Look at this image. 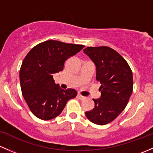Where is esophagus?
Segmentation results:
<instances>
[{
	"instance_id": "esophagus-1",
	"label": "esophagus",
	"mask_w": 153,
	"mask_h": 153,
	"mask_svg": "<svg viewBox=\"0 0 153 153\" xmlns=\"http://www.w3.org/2000/svg\"><path fill=\"white\" fill-rule=\"evenodd\" d=\"M77 97H78V98L80 100H85V97H84V96L81 95V94H77Z\"/></svg>"
}]
</instances>
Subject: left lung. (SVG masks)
<instances>
[{
	"label": "left lung",
	"mask_w": 153,
	"mask_h": 153,
	"mask_svg": "<svg viewBox=\"0 0 153 153\" xmlns=\"http://www.w3.org/2000/svg\"><path fill=\"white\" fill-rule=\"evenodd\" d=\"M84 52L97 66V80L101 83L95 107L85 112L93 123L105 125L113 122L127 106L133 92V73L127 61L108 46L87 47Z\"/></svg>",
	"instance_id": "1"
}]
</instances>
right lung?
Returning <instances> with one entry per match:
<instances>
[{"instance_id": "right-lung-1", "label": "right lung", "mask_w": 153, "mask_h": 153, "mask_svg": "<svg viewBox=\"0 0 153 153\" xmlns=\"http://www.w3.org/2000/svg\"><path fill=\"white\" fill-rule=\"evenodd\" d=\"M85 45L47 40L31 48L20 70L22 94L31 113L42 120L59 116L66 103L77 95L74 89H62L53 74L63 70L65 61Z\"/></svg>"}]
</instances>
